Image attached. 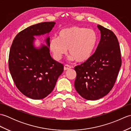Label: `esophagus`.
I'll return each mask as SVG.
<instances>
[{
    "label": "esophagus",
    "mask_w": 131,
    "mask_h": 131,
    "mask_svg": "<svg viewBox=\"0 0 131 131\" xmlns=\"http://www.w3.org/2000/svg\"><path fill=\"white\" fill-rule=\"evenodd\" d=\"M71 68V67L70 65H65V66H64V68L63 69H64V70H69V69H70Z\"/></svg>",
    "instance_id": "obj_1"
}]
</instances>
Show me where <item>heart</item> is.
<instances>
[{"label":"heart","instance_id":"1","mask_svg":"<svg viewBox=\"0 0 131 131\" xmlns=\"http://www.w3.org/2000/svg\"><path fill=\"white\" fill-rule=\"evenodd\" d=\"M99 36L93 29L72 26L62 29L57 37L51 38L49 48L56 60H60L69 50V59L84 62L94 54Z\"/></svg>","mask_w":131,"mask_h":131}]
</instances>
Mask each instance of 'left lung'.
Returning <instances> with one entry per match:
<instances>
[{
    "mask_svg": "<svg viewBox=\"0 0 131 131\" xmlns=\"http://www.w3.org/2000/svg\"><path fill=\"white\" fill-rule=\"evenodd\" d=\"M101 39L90 59L75 67L74 86L83 98L96 100L109 93L122 65L121 50L116 35L100 25Z\"/></svg>",
    "mask_w": 131,
    "mask_h": 131,
    "instance_id": "obj_1",
    "label": "left lung"
}]
</instances>
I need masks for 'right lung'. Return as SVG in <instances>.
<instances>
[{"mask_svg":"<svg viewBox=\"0 0 131 131\" xmlns=\"http://www.w3.org/2000/svg\"><path fill=\"white\" fill-rule=\"evenodd\" d=\"M54 22L30 26L14 39L9 55V69L17 88L25 96L34 100L45 98L53 90L63 65L52 58L49 53V33ZM48 35L46 45L35 47V36Z\"/></svg>","mask_w":131,"mask_h":131,"instance_id":"1","label":"right lung"}]
</instances>
